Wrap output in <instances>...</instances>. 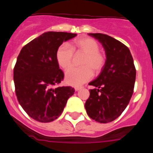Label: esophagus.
Masks as SVG:
<instances>
[{"mask_svg": "<svg viewBox=\"0 0 153 153\" xmlns=\"http://www.w3.org/2000/svg\"><path fill=\"white\" fill-rule=\"evenodd\" d=\"M82 88L83 87H82V86H81V87H76V88H75V91H77L80 90V89H82Z\"/></svg>", "mask_w": 153, "mask_h": 153, "instance_id": "esophagus-1", "label": "esophagus"}]
</instances>
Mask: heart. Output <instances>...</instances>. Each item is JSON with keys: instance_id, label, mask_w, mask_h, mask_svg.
<instances>
[{"instance_id": "b5f03b06", "label": "heart", "mask_w": 153, "mask_h": 153, "mask_svg": "<svg viewBox=\"0 0 153 153\" xmlns=\"http://www.w3.org/2000/svg\"><path fill=\"white\" fill-rule=\"evenodd\" d=\"M74 53H82L81 67L72 68L65 74L68 84L79 86L88 82L93 76V71L98 74L103 70L106 64V55L100 50V45L96 40L88 36L77 38L72 42L71 47L62 44L56 52V59L60 68L67 70L72 65Z\"/></svg>"}]
</instances>
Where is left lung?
Listing matches in <instances>:
<instances>
[{"mask_svg":"<svg viewBox=\"0 0 153 153\" xmlns=\"http://www.w3.org/2000/svg\"><path fill=\"white\" fill-rule=\"evenodd\" d=\"M105 49L106 64L99 76L89 83L94 86L85 107L89 117L100 123L117 119L129 102L134 91L136 69L128 48L102 33H89Z\"/></svg>","mask_w":153,"mask_h":153,"instance_id":"obj_1","label":"left lung"}]
</instances>
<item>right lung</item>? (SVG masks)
I'll list each match as a JSON object with an SVG mask.
<instances>
[{"label": "right lung", "instance_id": "add662e5", "mask_svg": "<svg viewBox=\"0 0 153 153\" xmlns=\"http://www.w3.org/2000/svg\"><path fill=\"white\" fill-rule=\"evenodd\" d=\"M76 34L47 32L23 47L13 70L16 94L27 114L41 123L58 118L74 94L71 86L53 88L64 79L56 59L63 42Z\"/></svg>", "mask_w": 153, "mask_h": 153}]
</instances>
